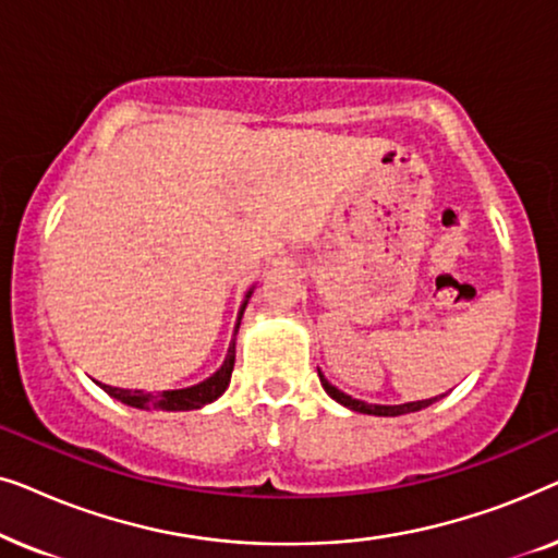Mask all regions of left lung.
Returning a JSON list of instances; mask_svg holds the SVG:
<instances>
[{
	"label": "left lung",
	"instance_id": "left-lung-1",
	"mask_svg": "<svg viewBox=\"0 0 558 558\" xmlns=\"http://www.w3.org/2000/svg\"><path fill=\"white\" fill-rule=\"evenodd\" d=\"M319 384L327 391L330 399H335L342 407H348L350 411H357V414H371V416H401V414H411V411H422L429 407V403L437 401V396L434 399H422V401H409V403H396V407H384V403H365L361 399H353V396L342 393L338 386H332L330 380H327L323 373H319Z\"/></svg>",
	"mask_w": 558,
	"mask_h": 558
}]
</instances>
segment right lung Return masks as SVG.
Instances as JSON below:
<instances>
[{"mask_svg":"<svg viewBox=\"0 0 558 558\" xmlns=\"http://www.w3.org/2000/svg\"><path fill=\"white\" fill-rule=\"evenodd\" d=\"M251 294H254V287L246 292V300H243L241 310H239V319H235V330H233V340L231 345H228V353H226V361L220 368L208 376L201 384L195 386H187V388H174V391H157V393H144V391H129V388H113V386H106V384H96L104 388L106 393L113 396V399L126 403V407L132 409H159V411H193V409H203L205 403H213L216 399L223 396V391L231 384V373H233V363H235V332H239L241 327V317H243V310H246V304L251 300Z\"/></svg>","mask_w":558,"mask_h":558,"instance_id":"add662e5","label":"right lung"}]
</instances>
